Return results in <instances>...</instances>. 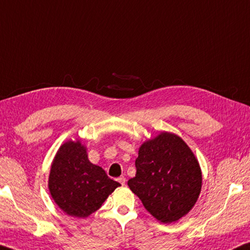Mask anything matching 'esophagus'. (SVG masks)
<instances>
[{"label":"esophagus","instance_id":"esophagus-1","mask_svg":"<svg viewBox=\"0 0 250 250\" xmlns=\"http://www.w3.org/2000/svg\"><path fill=\"white\" fill-rule=\"evenodd\" d=\"M118 181H119V183L124 186L125 184V178L124 176H121V177H119V178H118Z\"/></svg>","mask_w":250,"mask_h":250}]
</instances>
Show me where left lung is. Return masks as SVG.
Instances as JSON below:
<instances>
[{
	"label": "left lung",
	"mask_w": 250,
	"mask_h": 250,
	"mask_svg": "<svg viewBox=\"0 0 250 250\" xmlns=\"http://www.w3.org/2000/svg\"><path fill=\"white\" fill-rule=\"evenodd\" d=\"M137 174L128 186L161 223L178 221L191 210L201 192L199 162L185 141L162 132L139 148Z\"/></svg>",
	"instance_id": "1"
}]
</instances>
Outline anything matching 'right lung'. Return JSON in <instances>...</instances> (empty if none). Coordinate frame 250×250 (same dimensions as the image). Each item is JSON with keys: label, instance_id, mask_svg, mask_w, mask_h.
Wrapping results in <instances>:
<instances>
[{"label": "right lung", "instance_id": "obj_1", "mask_svg": "<svg viewBox=\"0 0 250 250\" xmlns=\"http://www.w3.org/2000/svg\"><path fill=\"white\" fill-rule=\"evenodd\" d=\"M120 184L87 157L81 141H67L58 149L48 187L52 199L67 215L87 217L97 211Z\"/></svg>", "mask_w": 250, "mask_h": 250}]
</instances>
